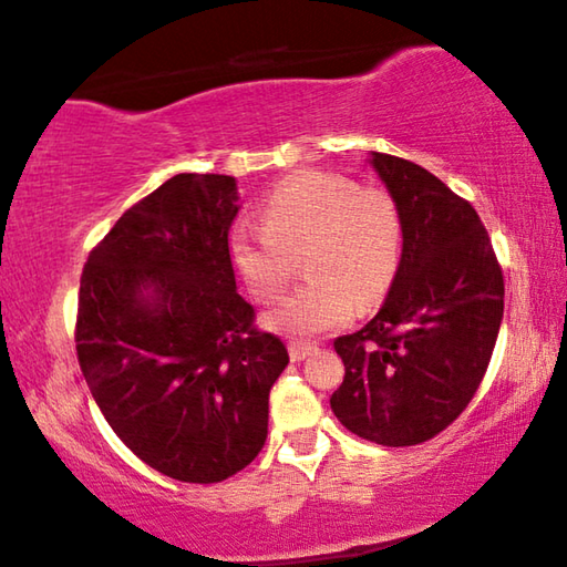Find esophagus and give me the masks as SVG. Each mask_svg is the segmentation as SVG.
<instances>
[{"instance_id":"esophagus-1","label":"esophagus","mask_w":567,"mask_h":567,"mask_svg":"<svg viewBox=\"0 0 567 567\" xmlns=\"http://www.w3.org/2000/svg\"><path fill=\"white\" fill-rule=\"evenodd\" d=\"M290 360L292 362H300V360H306V357H310L316 352V347L313 344H306V341H290Z\"/></svg>"}]
</instances>
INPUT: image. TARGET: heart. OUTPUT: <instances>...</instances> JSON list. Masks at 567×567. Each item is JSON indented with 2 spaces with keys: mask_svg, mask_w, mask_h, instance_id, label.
Here are the masks:
<instances>
[{
  "mask_svg": "<svg viewBox=\"0 0 567 567\" xmlns=\"http://www.w3.org/2000/svg\"><path fill=\"white\" fill-rule=\"evenodd\" d=\"M234 265L254 298L275 302L302 257L300 285L269 310V329L310 339L352 321L393 285L403 254V215L380 187L333 172H300L280 182L261 203V228H236Z\"/></svg>",
  "mask_w": 567,
  "mask_h": 567,
  "instance_id": "b5f03b06",
  "label": "heart"
}]
</instances>
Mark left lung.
Returning a JSON list of instances; mask_svg holds the SVG:
<instances>
[{"instance_id": "8db88e82", "label": "left lung", "mask_w": 567, "mask_h": 567, "mask_svg": "<svg viewBox=\"0 0 567 567\" xmlns=\"http://www.w3.org/2000/svg\"><path fill=\"white\" fill-rule=\"evenodd\" d=\"M403 215V254L378 316L333 341L331 411L382 446L432 440L473 401L504 318V275L475 207L424 166L370 156Z\"/></svg>"}]
</instances>
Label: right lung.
Listing matches in <instances>:
<instances>
[{"instance_id":"add662e5","label":"right lung","mask_w":567,"mask_h":567,"mask_svg":"<svg viewBox=\"0 0 567 567\" xmlns=\"http://www.w3.org/2000/svg\"><path fill=\"white\" fill-rule=\"evenodd\" d=\"M236 179L177 174L110 228L82 272L76 354L102 416L148 467L220 483L267 442L290 362L236 292Z\"/></svg>"}]
</instances>
